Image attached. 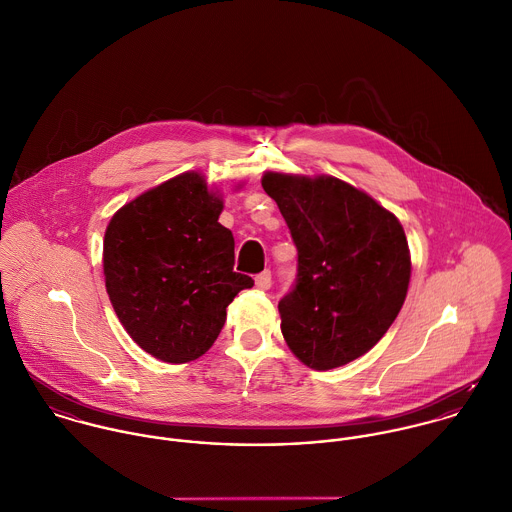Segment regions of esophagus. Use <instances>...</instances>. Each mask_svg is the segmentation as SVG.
Wrapping results in <instances>:
<instances>
[{"mask_svg": "<svg viewBox=\"0 0 512 512\" xmlns=\"http://www.w3.org/2000/svg\"><path fill=\"white\" fill-rule=\"evenodd\" d=\"M271 283H273V277H271V271H269V269H265L263 273H259V275L255 277V285H257L259 289H263V291H267V289L271 287Z\"/></svg>", "mask_w": 512, "mask_h": 512, "instance_id": "obj_1", "label": "esophagus"}]
</instances>
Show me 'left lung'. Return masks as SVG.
Wrapping results in <instances>:
<instances>
[{"instance_id": "obj_1", "label": "left lung", "mask_w": 512, "mask_h": 512, "mask_svg": "<svg viewBox=\"0 0 512 512\" xmlns=\"http://www.w3.org/2000/svg\"><path fill=\"white\" fill-rule=\"evenodd\" d=\"M297 247V279L279 301L281 330L314 370L366 354L408 295V241L394 213L336 178L265 174Z\"/></svg>"}]
</instances>
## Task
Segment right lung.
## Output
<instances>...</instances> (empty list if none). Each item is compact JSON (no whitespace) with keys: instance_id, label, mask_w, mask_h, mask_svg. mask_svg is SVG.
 Instances as JSON below:
<instances>
[{"instance_id":"right-lung-1","label":"right lung","mask_w":512,"mask_h":512,"mask_svg":"<svg viewBox=\"0 0 512 512\" xmlns=\"http://www.w3.org/2000/svg\"><path fill=\"white\" fill-rule=\"evenodd\" d=\"M223 204L200 174H182L124 205L104 233L106 293L132 340L184 364L219 336L235 295L253 279L233 271Z\"/></svg>"}]
</instances>
